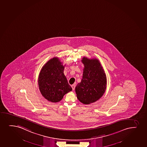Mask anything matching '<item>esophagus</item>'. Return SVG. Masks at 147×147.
Here are the masks:
<instances>
[{"instance_id": "34e87169", "label": "esophagus", "mask_w": 147, "mask_h": 147, "mask_svg": "<svg viewBox=\"0 0 147 147\" xmlns=\"http://www.w3.org/2000/svg\"><path fill=\"white\" fill-rule=\"evenodd\" d=\"M71 87H72V89H73V90H74L75 87H76V85H75V84L72 85H71Z\"/></svg>"}]
</instances>
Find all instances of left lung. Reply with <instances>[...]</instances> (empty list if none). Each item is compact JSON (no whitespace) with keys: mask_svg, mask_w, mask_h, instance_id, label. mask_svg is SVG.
<instances>
[{"mask_svg":"<svg viewBox=\"0 0 147 147\" xmlns=\"http://www.w3.org/2000/svg\"><path fill=\"white\" fill-rule=\"evenodd\" d=\"M82 78L75 88L76 96L81 102L89 105L102 96L107 89V76L99 60L83 57Z\"/></svg>","mask_w":147,"mask_h":147,"instance_id":"obj_1","label":"left lung"}]
</instances>
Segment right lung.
<instances>
[{"mask_svg":"<svg viewBox=\"0 0 147 147\" xmlns=\"http://www.w3.org/2000/svg\"><path fill=\"white\" fill-rule=\"evenodd\" d=\"M59 58L54 57L42 66L38 76L39 90L42 96L51 102H58L72 91L64 74L65 67Z\"/></svg>","mask_w":147,"mask_h":147,"instance_id":"right-lung-1","label":"right lung"}]
</instances>
